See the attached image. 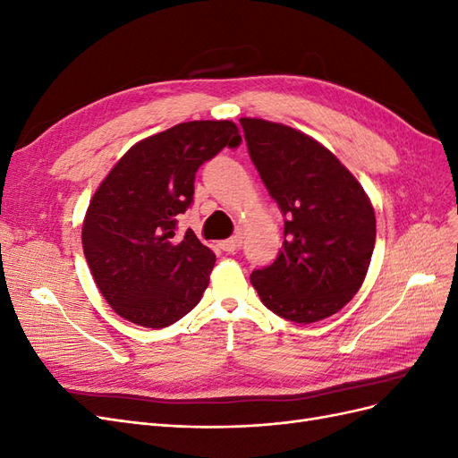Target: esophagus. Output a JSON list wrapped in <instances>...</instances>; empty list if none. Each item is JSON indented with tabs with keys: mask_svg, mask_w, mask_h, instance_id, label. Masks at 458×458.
<instances>
[{
	"mask_svg": "<svg viewBox=\"0 0 458 458\" xmlns=\"http://www.w3.org/2000/svg\"><path fill=\"white\" fill-rule=\"evenodd\" d=\"M242 244V237H241V234H234V237H231V239H227V241H221L219 242V248H221V250H224V252H234V250H237V248Z\"/></svg>",
	"mask_w": 458,
	"mask_h": 458,
	"instance_id": "34e87169",
	"label": "esophagus"
}]
</instances>
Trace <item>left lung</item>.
I'll return each mask as SVG.
<instances>
[{"instance_id": "8db88e82", "label": "left lung", "mask_w": 458, "mask_h": 458, "mask_svg": "<svg viewBox=\"0 0 458 458\" xmlns=\"http://www.w3.org/2000/svg\"><path fill=\"white\" fill-rule=\"evenodd\" d=\"M250 158L284 216V241L250 283L263 306L294 323L338 313L361 288L377 217L361 183L313 137L284 123L241 118Z\"/></svg>"}]
</instances>
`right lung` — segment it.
<instances>
[{
    "instance_id": "obj_1",
    "label": "right lung",
    "mask_w": 458,
    "mask_h": 458,
    "mask_svg": "<svg viewBox=\"0 0 458 458\" xmlns=\"http://www.w3.org/2000/svg\"><path fill=\"white\" fill-rule=\"evenodd\" d=\"M241 141L229 120L177 123L135 143L95 191L81 244L97 288L120 317L164 328L200 301L216 254L191 229L177 239L175 216L191 206L200 165Z\"/></svg>"
}]
</instances>
